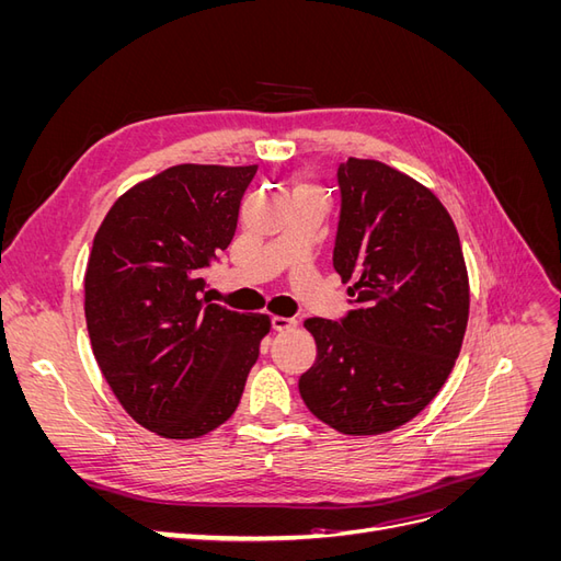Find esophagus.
<instances>
[{
    "instance_id": "1",
    "label": "esophagus",
    "mask_w": 561,
    "mask_h": 561,
    "mask_svg": "<svg viewBox=\"0 0 561 561\" xmlns=\"http://www.w3.org/2000/svg\"><path fill=\"white\" fill-rule=\"evenodd\" d=\"M271 328H274L276 332H287L297 328V320L295 318H283V316H274L271 318Z\"/></svg>"
}]
</instances>
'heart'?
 <instances>
[{
	"instance_id": "1",
	"label": "heart",
	"mask_w": 561,
	"mask_h": 561,
	"mask_svg": "<svg viewBox=\"0 0 561 561\" xmlns=\"http://www.w3.org/2000/svg\"><path fill=\"white\" fill-rule=\"evenodd\" d=\"M301 190H307V192H313V190H316V186H311V184H304V186H301Z\"/></svg>"
}]
</instances>
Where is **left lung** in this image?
Listing matches in <instances>:
<instances>
[{"instance_id": "1", "label": "left lung", "mask_w": 561, "mask_h": 561, "mask_svg": "<svg viewBox=\"0 0 561 561\" xmlns=\"http://www.w3.org/2000/svg\"><path fill=\"white\" fill-rule=\"evenodd\" d=\"M332 264L348 287L344 318L304 320L316 363L299 379L309 412L346 435L388 433L447 381L468 325V274L449 213L381 161L336 171Z\"/></svg>"}]
</instances>
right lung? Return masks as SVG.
I'll return each mask as SVG.
<instances>
[{
	"label": "right lung",
	"instance_id": "right-lung-1",
	"mask_svg": "<svg viewBox=\"0 0 561 561\" xmlns=\"http://www.w3.org/2000/svg\"><path fill=\"white\" fill-rule=\"evenodd\" d=\"M257 165H173L118 198L87 266L100 371L151 433L192 439L239 407L266 316L210 304L206 268L227 250Z\"/></svg>",
	"mask_w": 561,
	"mask_h": 561
}]
</instances>
